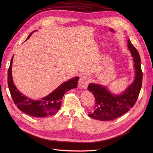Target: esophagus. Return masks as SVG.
<instances>
[{"label": "esophagus", "instance_id": "1", "mask_svg": "<svg viewBox=\"0 0 153 153\" xmlns=\"http://www.w3.org/2000/svg\"><path fill=\"white\" fill-rule=\"evenodd\" d=\"M90 82V78L86 76H80L79 80V86L80 88H87V86L89 84Z\"/></svg>", "mask_w": 153, "mask_h": 153}]
</instances>
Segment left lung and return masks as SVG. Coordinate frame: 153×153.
Listing matches in <instances>:
<instances>
[{
  "label": "left lung",
  "instance_id": "obj_1",
  "mask_svg": "<svg viewBox=\"0 0 153 153\" xmlns=\"http://www.w3.org/2000/svg\"><path fill=\"white\" fill-rule=\"evenodd\" d=\"M128 45L135 63L134 81L119 96L113 95L102 85L90 83L88 90L94 94L96 100L94 110L88 114L90 117L102 121L113 120L125 114L136 103L141 90L143 73L139 52L129 40Z\"/></svg>",
  "mask_w": 153,
  "mask_h": 153
}]
</instances>
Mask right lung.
<instances>
[{
	"mask_svg": "<svg viewBox=\"0 0 153 153\" xmlns=\"http://www.w3.org/2000/svg\"><path fill=\"white\" fill-rule=\"evenodd\" d=\"M32 33L33 32L30 33L27 39L31 36ZM13 59V56L11 58L8 70V86L15 105L20 110L28 115L37 117H43L55 114L61 105V100L65 93L71 89L77 88L78 77L62 83L53 92L41 100H34L28 98L20 93L14 85L11 74Z\"/></svg>",
	"mask_w": 153,
	"mask_h": 153,
	"instance_id": "1",
	"label": "right lung"
}]
</instances>
